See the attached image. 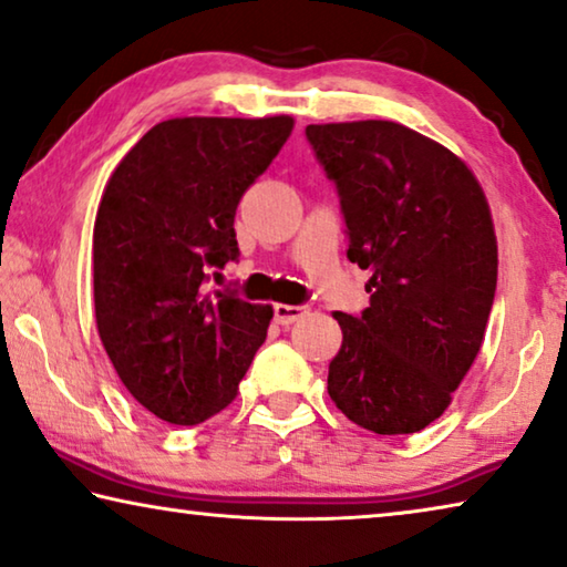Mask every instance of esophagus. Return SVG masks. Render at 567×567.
I'll return each mask as SVG.
<instances>
[{
	"instance_id": "34e87169",
	"label": "esophagus",
	"mask_w": 567,
	"mask_h": 567,
	"mask_svg": "<svg viewBox=\"0 0 567 567\" xmlns=\"http://www.w3.org/2000/svg\"><path fill=\"white\" fill-rule=\"evenodd\" d=\"M308 316L306 306H285V302H277L275 306V323L280 326H292Z\"/></svg>"
}]
</instances>
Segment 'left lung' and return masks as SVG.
Here are the masks:
<instances>
[{
  "mask_svg": "<svg viewBox=\"0 0 567 567\" xmlns=\"http://www.w3.org/2000/svg\"><path fill=\"white\" fill-rule=\"evenodd\" d=\"M336 183L349 255L371 277L328 367V394L359 427L410 435L447 410L484 343L499 249L476 175L410 126L308 124Z\"/></svg>",
  "mask_w": 567,
  "mask_h": 567,
  "instance_id": "obj_1",
  "label": "left lung"
}]
</instances>
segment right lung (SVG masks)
Instances as JSON below:
<instances>
[{
  "instance_id": "add662e5",
  "label": "right lung",
  "mask_w": 567,
  "mask_h": 567,
  "mask_svg": "<svg viewBox=\"0 0 567 567\" xmlns=\"http://www.w3.org/2000/svg\"><path fill=\"white\" fill-rule=\"evenodd\" d=\"M287 114L177 116L109 177L94 224L96 328L122 384L152 415L198 425L234 402L272 306L210 292L236 259L234 216L290 137Z\"/></svg>"
}]
</instances>
